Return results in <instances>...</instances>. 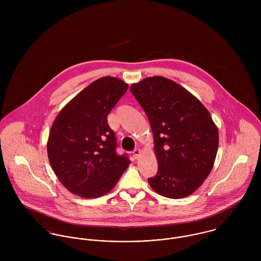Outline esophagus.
<instances>
[{
  "mask_svg": "<svg viewBox=\"0 0 261 261\" xmlns=\"http://www.w3.org/2000/svg\"><path fill=\"white\" fill-rule=\"evenodd\" d=\"M133 153H134V156H135V159H139V158L141 156V154H142V150L139 149H135Z\"/></svg>",
  "mask_w": 261,
  "mask_h": 261,
  "instance_id": "34e87169",
  "label": "esophagus"
}]
</instances>
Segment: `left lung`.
<instances>
[{"label": "left lung", "mask_w": 261, "mask_h": 261, "mask_svg": "<svg viewBox=\"0 0 261 261\" xmlns=\"http://www.w3.org/2000/svg\"><path fill=\"white\" fill-rule=\"evenodd\" d=\"M130 91L149 118L158 174L149 186L161 196L182 199L209 176L219 145L208 110L186 88L163 76L147 77Z\"/></svg>", "instance_id": "left-lung-1"}]
</instances>
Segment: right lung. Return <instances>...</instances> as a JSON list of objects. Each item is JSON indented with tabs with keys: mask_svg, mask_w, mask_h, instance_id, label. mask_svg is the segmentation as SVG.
<instances>
[{
	"mask_svg": "<svg viewBox=\"0 0 261 261\" xmlns=\"http://www.w3.org/2000/svg\"><path fill=\"white\" fill-rule=\"evenodd\" d=\"M119 78L90 83L56 116L47 141L50 165L61 184L82 198L109 193L130 161L115 152L116 140L108 115L127 90Z\"/></svg>",
	"mask_w": 261,
	"mask_h": 261,
	"instance_id": "right-lung-1",
	"label": "right lung"
}]
</instances>
